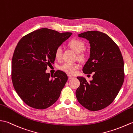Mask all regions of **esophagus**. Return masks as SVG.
<instances>
[{"label":"esophagus","mask_w":133,"mask_h":133,"mask_svg":"<svg viewBox=\"0 0 133 133\" xmlns=\"http://www.w3.org/2000/svg\"><path fill=\"white\" fill-rule=\"evenodd\" d=\"M68 79H72V78H73V77L72 76H71V75H68Z\"/></svg>","instance_id":"34e87169"}]
</instances>
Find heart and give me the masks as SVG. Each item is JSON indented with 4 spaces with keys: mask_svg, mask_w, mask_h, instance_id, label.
Segmentation results:
<instances>
[{
    "mask_svg": "<svg viewBox=\"0 0 133 133\" xmlns=\"http://www.w3.org/2000/svg\"><path fill=\"white\" fill-rule=\"evenodd\" d=\"M68 45L70 48L72 49L75 52L77 53L78 58L80 60H83L85 57V55L82 51H83L85 47L84 42L79 39H72L68 43ZM62 48L61 47H58L55 51V57L57 60H60L62 56ZM79 68V64L77 63H64L60 66V69L69 74H74L76 70Z\"/></svg>",
    "mask_w": 133,
    "mask_h": 133,
    "instance_id": "obj_1",
    "label": "heart"
}]
</instances>
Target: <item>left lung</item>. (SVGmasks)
Returning <instances> with one entry per match:
<instances>
[{
	"label": "left lung",
	"instance_id": "left-lung-1",
	"mask_svg": "<svg viewBox=\"0 0 133 133\" xmlns=\"http://www.w3.org/2000/svg\"><path fill=\"white\" fill-rule=\"evenodd\" d=\"M78 37L90 44V56L83 67L85 74L93 72V79L88 82L77 77L80 85L76 98L82 107L90 111L107 107L116 98L124 81V63L117 44L107 34L97 31L83 32Z\"/></svg>",
	"mask_w": 133,
	"mask_h": 133
}]
</instances>
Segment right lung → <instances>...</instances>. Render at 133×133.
Here are the masks:
<instances>
[{"instance_id":"add662e5","label":"right lung","mask_w":133,"mask_h":133,"mask_svg":"<svg viewBox=\"0 0 133 133\" xmlns=\"http://www.w3.org/2000/svg\"><path fill=\"white\" fill-rule=\"evenodd\" d=\"M72 34L43 28L17 43L12 59V81L17 94L29 107L48 108L60 97L67 75L57 70L53 76L45 70L54 63L56 50Z\"/></svg>"}]
</instances>
